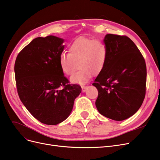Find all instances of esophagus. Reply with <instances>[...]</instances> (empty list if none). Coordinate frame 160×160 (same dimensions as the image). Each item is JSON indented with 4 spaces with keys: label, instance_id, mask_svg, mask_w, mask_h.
Here are the masks:
<instances>
[{
    "label": "esophagus",
    "instance_id": "1",
    "mask_svg": "<svg viewBox=\"0 0 160 160\" xmlns=\"http://www.w3.org/2000/svg\"><path fill=\"white\" fill-rule=\"evenodd\" d=\"M88 88V86H85V85H83L81 86V89H82V91L83 92H85L87 89Z\"/></svg>",
    "mask_w": 160,
    "mask_h": 160
}]
</instances>
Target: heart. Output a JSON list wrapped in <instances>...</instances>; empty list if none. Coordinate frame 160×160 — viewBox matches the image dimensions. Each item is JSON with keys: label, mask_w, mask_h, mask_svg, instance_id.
<instances>
[{"label": "heart", "mask_w": 160, "mask_h": 160, "mask_svg": "<svg viewBox=\"0 0 160 160\" xmlns=\"http://www.w3.org/2000/svg\"><path fill=\"white\" fill-rule=\"evenodd\" d=\"M108 48L101 40L81 37L72 41L69 46V53L61 52L59 62L62 73L71 76L79 64L80 70L71 77L72 83L83 84L92 74L101 72L108 62Z\"/></svg>", "instance_id": "b5f03b06"}]
</instances>
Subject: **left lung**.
I'll return each instance as SVG.
<instances>
[{
	"label": "left lung",
	"mask_w": 160,
	"mask_h": 160,
	"mask_svg": "<svg viewBox=\"0 0 160 160\" xmlns=\"http://www.w3.org/2000/svg\"><path fill=\"white\" fill-rule=\"evenodd\" d=\"M108 59L93 85L98 90L99 112L115 121L129 118L141 107L146 91V61L135 43L125 35L108 34Z\"/></svg>",
	"instance_id": "8db88e82"
}]
</instances>
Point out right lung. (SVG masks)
<instances>
[{
	"instance_id": "1",
	"label": "right lung",
	"mask_w": 160,
	"mask_h": 160,
	"mask_svg": "<svg viewBox=\"0 0 160 160\" xmlns=\"http://www.w3.org/2000/svg\"><path fill=\"white\" fill-rule=\"evenodd\" d=\"M63 41L52 35L37 37L18 53L14 63L19 98L34 118L46 125L68 118L81 91L61 71L59 58Z\"/></svg>"
}]
</instances>
